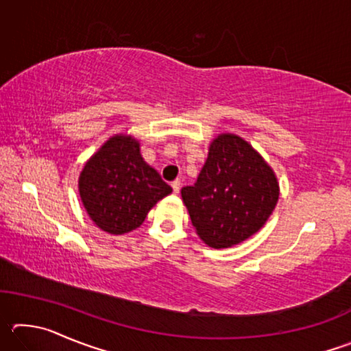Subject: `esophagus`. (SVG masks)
<instances>
[{"label":"esophagus","mask_w":351,"mask_h":351,"mask_svg":"<svg viewBox=\"0 0 351 351\" xmlns=\"http://www.w3.org/2000/svg\"><path fill=\"white\" fill-rule=\"evenodd\" d=\"M171 189H173V193H180V190H181V181H173L171 182Z\"/></svg>","instance_id":"34e87169"}]
</instances>
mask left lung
Masks as SVG:
<instances>
[{
    "label": "left lung",
    "instance_id": "left-lung-1",
    "mask_svg": "<svg viewBox=\"0 0 351 351\" xmlns=\"http://www.w3.org/2000/svg\"><path fill=\"white\" fill-rule=\"evenodd\" d=\"M280 187L263 156L240 136L221 133L210 142L195 186L181 197L207 246L239 245L263 228L276 209Z\"/></svg>",
    "mask_w": 351,
    "mask_h": 351
}]
</instances>
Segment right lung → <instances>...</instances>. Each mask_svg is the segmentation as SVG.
<instances>
[{"mask_svg": "<svg viewBox=\"0 0 351 351\" xmlns=\"http://www.w3.org/2000/svg\"><path fill=\"white\" fill-rule=\"evenodd\" d=\"M79 193L97 228L122 235L139 228L152 207L171 193V187L144 161L138 139L114 134L83 165Z\"/></svg>", "mask_w": 351, "mask_h": 351, "instance_id": "right-lung-1", "label": "right lung"}]
</instances>
